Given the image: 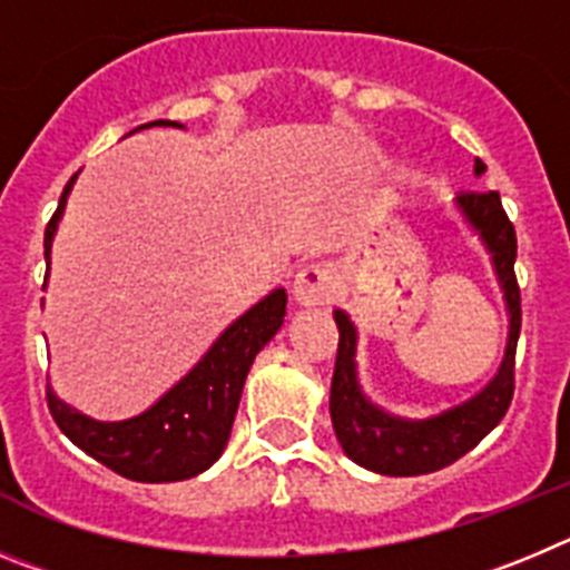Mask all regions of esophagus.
<instances>
[{
  "label": "esophagus",
  "instance_id": "obj_1",
  "mask_svg": "<svg viewBox=\"0 0 570 570\" xmlns=\"http://www.w3.org/2000/svg\"><path fill=\"white\" fill-rule=\"evenodd\" d=\"M332 289H335V273L326 264H309L295 275L292 297L301 306H323L330 304Z\"/></svg>",
  "mask_w": 570,
  "mask_h": 570
}]
</instances>
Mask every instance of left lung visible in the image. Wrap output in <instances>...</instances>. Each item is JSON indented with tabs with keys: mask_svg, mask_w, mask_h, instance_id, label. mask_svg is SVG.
<instances>
[{
	"mask_svg": "<svg viewBox=\"0 0 570 570\" xmlns=\"http://www.w3.org/2000/svg\"><path fill=\"white\" fill-rule=\"evenodd\" d=\"M474 173L476 176L485 173V164L480 158L474 164ZM458 207L489 247L497 281H500L502 295H505L511 317L505 357L497 368L494 381L476 397L465 400L460 406L429 420L392 417V414L374 406L372 400H366V394L357 386L355 323L348 321L346 312L337 309L335 323L341 337H337L335 374H332L330 392L332 425H335L337 440H341L348 458L363 469L377 471V474L414 476L445 469L463 454H469L505 417L511 397H514V355L522 323L520 286H517L514 275V224L509 222V215L502 209L500 193H491V189H465L458 196Z\"/></svg>",
	"mask_w": 570,
	"mask_h": 570,
	"instance_id": "8db88e82",
	"label": "left lung"
}]
</instances>
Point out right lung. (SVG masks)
I'll list each match as a JSON object with an SVG mask.
<instances>
[{
    "instance_id": "add662e5",
    "label": "right lung",
    "mask_w": 570,
    "mask_h": 570,
    "mask_svg": "<svg viewBox=\"0 0 570 570\" xmlns=\"http://www.w3.org/2000/svg\"><path fill=\"white\" fill-rule=\"evenodd\" d=\"M173 125L178 121H150V125ZM136 127V130H141ZM79 176V173H76ZM76 176L70 178L59 198L53 218L45 229V258L50 264V244L59 227V218L68 204V193ZM286 315V292L275 289L258 301L249 312L229 323L222 337L209 346L207 355L184 374L181 381L153 403L138 417L101 423L61 403L48 389V409L56 425L68 434L85 454L99 460L116 474L136 483H176L207 471L222 458L227 445L244 381L255 355L273 341Z\"/></svg>"
}]
</instances>
